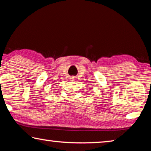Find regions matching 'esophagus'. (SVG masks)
Masks as SVG:
<instances>
[{"label":"esophagus","instance_id":"34e87169","mask_svg":"<svg viewBox=\"0 0 151 151\" xmlns=\"http://www.w3.org/2000/svg\"><path fill=\"white\" fill-rule=\"evenodd\" d=\"M74 78H75V77H71L70 79H72V80H74Z\"/></svg>","mask_w":151,"mask_h":151}]
</instances>
